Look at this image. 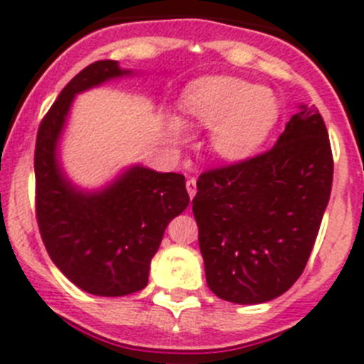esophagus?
Masks as SVG:
<instances>
[{"label": "esophagus", "mask_w": 364, "mask_h": 364, "mask_svg": "<svg viewBox=\"0 0 364 364\" xmlns=\"http://www.w3.org/2000/svg\"><path fill=\"white\" fill-rule=\"evenodd\" d=\"M186 190H188V196L190 199L194 198L196 192H198V186H196V179L194 178H190L188 181H186Z\"/></svg>", "instance_id": "34e87169"}]
</instances>
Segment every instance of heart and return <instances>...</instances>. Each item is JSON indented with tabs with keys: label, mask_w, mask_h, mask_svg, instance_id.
Here are the masks:
<instances>
[{
	"label": "heart",
	"mask_w": 364,
	"mask_h": 364,
	"mask_svg": "<svg viewBox=\"0 0 364 364\" xmlns=\"http://www.w3.org/2000/svg\"><path fill=\"white\" fill-rule=\"evenodd\" d=\"M179 117L166 121V137L181 145L188 127L210 129L208 145L219 159L245 163L255 158L276 129L281 103L263 85L235 76H203L190 81L179 94Z\"/></svg>",
	"instance_id": "1"
}]
</instances>
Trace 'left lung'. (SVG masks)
Wrapping results in <instances>:
<instances>
[{
  "label": "left lung",
  "instance_id": "8db88e82",
  "mask_svg": "<svg viewBox=\"0 0 364 364\" xmlns=\"http://www.w3.org/2000/svg\"><path fill=\"white\" fill-rule=\"evenodd\" d=\"M332 176L325 121L304 103L274 149L199 176L192 212L212 292L237 304L287 292L316 243Z\"/></svg>",
  "mask_w": 364,
  "mask_h": 364
}]
</instances>
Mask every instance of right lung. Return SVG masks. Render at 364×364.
I'll return each mask as SVG.
<instances>
[{
  "label": "right lung",
  "instance_id": "right-lung-1",
  "mask_svg": "<svg viewBox=\"0 0 364 364\" xmlns=\"http://www.w3.org/2000/svg\"><path fill=\"white\" fill-rule=\"evenodd\" d=\"M136 74L117 61L88 65L61 90L36 139V218L45 248L72 283L94 296L119 297L145 288L165 228L190 203L185 176L176 172L137 163L88 190L61 165L60 143L74 97Z\"/></svg>",
  "mask_w": 364,
  "mask_h": 364
}]
</instances>
